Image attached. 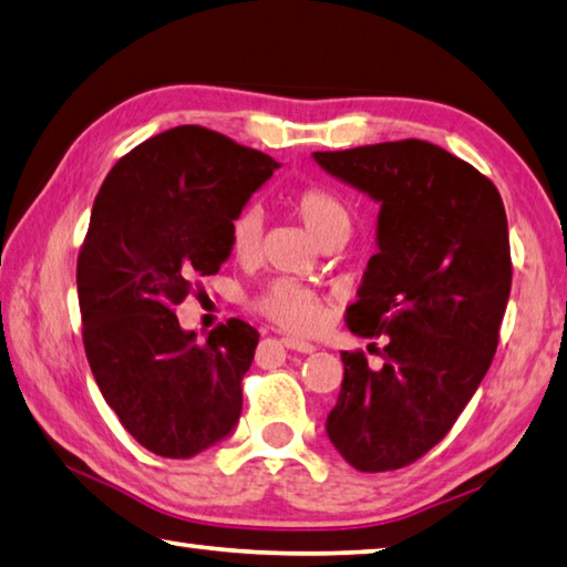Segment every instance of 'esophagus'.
Listing matches in <instances>:
<instances>
[{
  "label": "esophagus",
  "mask_w": 567,
  "mask_h": 567,
  "mask_svg": "<svg viewBox=\"0 0 567 567\" xmlns=\"http://www.w3.org/2000/svg\"><path fill=\"white\" fill-rule=\"evenodd\" d=\"M282 344L287 349H292V352H302V354H312L315 352V344L302 342V339H295V337H282Z\"/></svg>",
  "instance_id": "esophagus-1"
}]
</instances>
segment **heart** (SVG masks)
Instances as JSON below:
<instances>
[{
	"instance_id": "b5f03b06",
	"label": "heart",
	"mask_w": 567,
	"mask_h": 567,
	"mask_svg": "<svg viewBox=\"0 0 567 567\" xmlns=\"http://www.w3.org/2000/svg\"><path fill=\"white\" fill-rule=\"evenodd\" d=\"M287 208L300 218L307 230L322 245L342 243L349 228H352V215H349L347 203L337 193L322 185H307L287 195ZM230 250L243 262H250L260 252L262 240V220L255 210H240L233 215L228 225ZM255 310L272 319L275 324L292 332H310L322 319V300L310 287L292 280H272L260 290L252 300Z\"/></svg>"
}]
</instances>
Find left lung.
Here are the masks:
<instances>
[{
	"mask_svg": "<svg viewBox=\"0 0 567 567\" xmlns=\"http://www.w3.org/2000/svg\"><path fill=\"white\" fill-rule=\"evenodd\" d=\"M315 161L382 203L379 250L344 319L364 339L386 334L384 364L342 352L327 434L357 471H396L449 434L496 354L513 280L506 208L483 173L426 141Z\"/></svg>",
	"mask_w": 567,
	"mask_h": 567,
	"instance_id": "obj_1",
	"label": "left lung"
}]
</instances>
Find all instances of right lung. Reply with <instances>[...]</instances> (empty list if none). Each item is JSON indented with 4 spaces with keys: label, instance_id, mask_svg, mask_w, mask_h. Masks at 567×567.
I'll use <instances>...</instances> for the list:
<instances>
[{
    "label": "right lung",
    "instance_id": "1",
    "mask_svg": "<svg viewBox=\"0 0 567 567\" xmlns=\"http://www.w3.org/2000/svg\"><path fill=\"white\" fill-rule=\"evenodd\" d=\"M280 168L218 131L176 126L111 168L76 260L81 337L106 404L143 449L190 458L243 411L257 329L228 319L205 342L173 307L228 260V225Z\"/></svg>",
    "mask_w": 567,
    "mask_h": 567
}]
</instances>
